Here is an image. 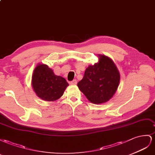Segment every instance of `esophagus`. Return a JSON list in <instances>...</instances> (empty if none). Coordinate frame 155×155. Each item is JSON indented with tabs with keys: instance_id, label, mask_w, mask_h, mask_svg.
<instances>
[{
	"instance_id": "1",
	"label": "esophagus",
	"mask_w": 155,
	"mask_h": 155,
	"mask_svg": "<svg viewBox=\"0 0 155 155\" xmlns=\"http://www.w3.org/2000/svg\"><path fill=\"white\" fill-rule=\"evenodd\" d=\"M69 84H70L71 85H76L77 84V80H73V81L70 82Z\"/></svg>"
}]
</instances>
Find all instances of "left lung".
<instances>
[{"label":"left lung","mask_w":155,"mask_h":155,"mask_svg":"<svg viewBox=\"0 0 155 155\" xmlns=\"http://www.w3.org/2000/svg\"><path fill=\"white\" fill-rule=\"evenodd\" d=\"M97 56L98 62L88 66L77 86L88 101L99 104L108 102L116 94L120 74L111 58L103 54Z\"/></svg>","instance_id":"8db88e82"}]
</instances>
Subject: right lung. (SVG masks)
I'll return each mask as SVG.
<instances>
[{
  "label": "right lung",
  "mask_w": 155,
  "mask_h": 155,
  "mask_svg": "<svg viewBox=\"0 0 155 155\" xmlns=\"http://www.w3.org/2000/svg\"><path fill=\"white\" fill-rule=\"evenodd\" d=\"M69 84L57 76L45 64H38L32 77V86L36 95L45 101H55L63 95Z\"/></svg>",
  "instance_id": "1"
}]
</instances>
